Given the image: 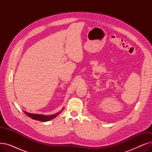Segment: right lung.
<instances>
[{
  "label": "right lung",
  "mask_w": 152,
  "mask_h": 152,
  "mask_svg": "<svg viewBox=\"0 0 152 152\" xmlns=\"http://www.w3.org/2000/svg\"><path fill=\"white\" fill-rule=\"evenodd\" d=\"M63 110H61V111H60V112L56 113V114H54V115H44L29 113H28V112H26V111H24V112H25V113L27 116H28L29 117H30L32 119H35V120L41 121H42V122H45V121H50V120H51V119L55 118L56 116H57L63 111Z\"/></svg>",
  "instance_id": "obj_1"
}]
</instances>
